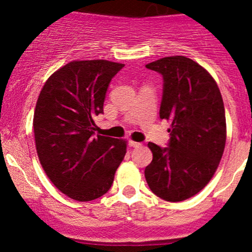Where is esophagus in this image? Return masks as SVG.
Masks as SVG:
<instances>
[{"instance_id":"1","label":"esophagus","mask_w":252,"mask_h":252,"mask_svg":"<svg viewBox=\"0 0 252 252\" xmlns=\"http://www.w3.org/2000/svg\"><path fill=\"white\" fill-rule=\"evenodd\" d=\"M129 146L134 147V148H137V147H141V143L135 142V141H129Z\"/></svg>"}]
</instances>
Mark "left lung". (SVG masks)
<instances>
[{
  "instance_id": "1",
  "label": "left lung",
  "mask_w": 252,
  "mask_h": 252,
  "mask_svg": "<svg viewBox=\"0 0 252 252\" xmlns=\"http://www.w3.org/2000/svg\"><path fill=\"white\" fill-rule=\"evenodd\" d=\"M163 78L160 118L172 123L168 147L149 142L144 169L152 192L166 201L186 200L209 184L224 153L225 109L218 85L198 63L182 56L147 63Z\"/></svg>"
}]
</instances>
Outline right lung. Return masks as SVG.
Segmentation results:
<instances>
[{"label":"right lung","mask_w":252,"mask_h":252,"mask_svg":"<svg viewBox=\"0 0 252 252\" xmlns=\"http://www.w3.org/2000/svg\"><path fill=\"white\" fill-rule=\"evenodd\" d=\"M124 63L77 60L66 63L45 83L34 111V135L40 163L63 194L91 201L114 182L126 143L94 136V117L103 114L111 79Z\"/></svg>","instance_id":"right-lung-1"}]
</instances>
